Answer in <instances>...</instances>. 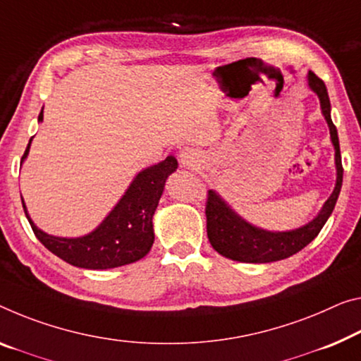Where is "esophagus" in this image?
I'll use <instances>...</instances> for the list:
<instances>
[{"instance_id": "esophagus-1", "label": "esophagus", "mask_w": 361, "mask_h": 361, "mask_svg": "<svg viewBox=\"0 0 361 361\" xmlns=\"http://www.w3.org/2000/svg\"><path fill=\"white\" fill-rule=\"evenodd\" d=\"M179 159L184 168H193V166L197 164V153H193L192 149H182Z\"/></svg>"}]
</instances>
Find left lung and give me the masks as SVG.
<instances>
[{"instance_id":"left-lung-1","label":"left lung","mask_w":361,"mask_h":361,"mask_svg":"<svg viewBox=\"0 0 361 361\" xmlns=\"http://www.w3.org/2000/svg\"><path fill=\"white\" fill-rule=\"evenodd\" d=\"M310 90L319 98L321 113L329 127L331 142L334 145V161H336V187L331 197L321 208V212L314 218L302 227L292 231H266L248 223L238 216L229 203L216 190L208 192L207 202V232L209 243L223 257L242 263H271L286 259L300 252L308 245L313 238L319 234L326 221L336 207L342 187V159L339 148V137L337 129L331 119V102L328 97V88L324 82L314 72L310 71L307 75Z\"/></svg>"}]
</instances>
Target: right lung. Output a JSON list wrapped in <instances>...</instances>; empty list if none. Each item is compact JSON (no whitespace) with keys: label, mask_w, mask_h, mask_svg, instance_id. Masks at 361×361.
I'll list each match as a JSON object with an SVG mask.
<instances>
[{"label":"right lung","mask_w":361,"mask_h":361,"mask_svg":"<svg viewBox=\"0 0 361 361\" xmlns=\"http://www.w3.org/2000/svg\"><path fill=\"white\" fill-rule=\"evenodd\" d=\"M43 121V109L38 123ZM33 138V137H32ZM32 138L25 148L20 164L29 154ZM177 169V159L168 157L164 161L149 166L138 173L124 195L116 203L106 218L82 237H58L38 229L30 219L22 198L24 213L37 235L49 252L66 263L85 269H109L135 263L145 257L154 242L153 214L163 195L166 179Z\"/></svg>","instance_id":"right-lung-1"}]
</instances>
